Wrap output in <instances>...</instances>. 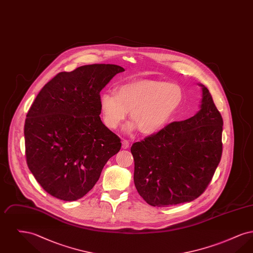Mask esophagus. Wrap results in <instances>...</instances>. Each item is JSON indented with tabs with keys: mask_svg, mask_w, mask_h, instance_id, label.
<instances>
[{
	"mask_svg": "<svg viewBox=\"0 0 253 253\" xmlns=\"http://www.w3.org/2000/svg\"><path fill=\"white\" fill-rule=\"evenodd\" d=\"M129 141L128 140H123L122 141V148L123 149H128L129 148Z\"/></svg>",
	"mask_w": 253,
	"mask_h": 253,
	"instance_id": "esophagus-1",
	"label": "esophagus"
}]
</instances>
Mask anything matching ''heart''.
I'll return each instance as SVG.
<instances>
[{
    "label": "heart",
    "instance_id": "b5f03b06",
    "mask_svg": "<svg viewBox=\"0 0 253 253\" xmlns=\"http://www.w3.org/2000/svg\"><path fill=\"white\" fill-rule=\"evenodd\" d=\"M183 92L176 84L159 81H134L121 85L116 95L103 93L99 96V108L105 126L116 130L130 112L133 123L129 131L152 134L161 130L180 107Z\"/></svg>",
    "mask_w": 253,
    "mask_h": 253
}]
</instances>
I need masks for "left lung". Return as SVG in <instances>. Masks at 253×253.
Returning a JSON list of instances; mask_svg holds the SVG:
<instances>
[{"mask_svg": "<svg viewBox=\"0 0 253 253\" xmlns=\"http://www.w3.org/2000/svg\"><path fill=\"white\" fill-rule=\"evenodd\" d=\"M202 86L200 110L133 143L134 186L154 207L191 202L204 193L222 157L223 119Z\"/></svg>", "mask_w": 253, "mask_h": 253, "instance_id": "1", "label": "left lung"}]
</instances>
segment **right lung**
<instances>
[{
  "label": "right lung",
  "mask_w": 253,
  "mask_h": 253,
  "mask_svg": "<svg viewBox=\"0 0 253 253\" xmlns=\"http://www.w3.org/2000/svg\"><path fill=\"white\" fill-rule=\"evenodd\" d=\"M124 69L84 65L42 87L24 123L26 163L50 195L75 201L93 189L121 138L100 120L99 93Z\"/></svg>",
  "instance_id": "obj_1"
}]
</instances>
